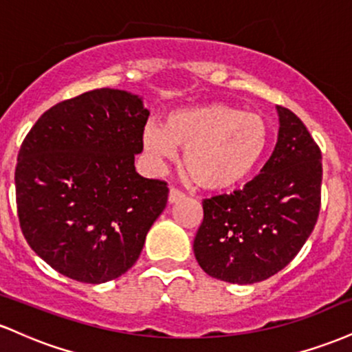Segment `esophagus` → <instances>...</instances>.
<instances>
[{
    "instance_id": "esophagus-1",
    "label": "esophagus",
    "mask_w": 352,
    "mask_h": 352,
    "mask_svg": "<svg viewBox=\"0 0 352 352\" xmlns=\"http://www.w3.org/2000/svg\"><path fill=\"white\" fill-rule=\"evenodd\" d=\"M184 193L180 192V190H177V188H170L168 190V204H177V201H180L182 199H184Z\"/></svg>"
}]
</instances>
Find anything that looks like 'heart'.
I'll return each mask as SVG.
<instances>
[{"label":"heart","instance_id":"1","mask_svg":"<svg viewBox=\"0 0 352 352\" xmlns=\"http://www.w3.org/2000/svg\"><path fill=\"white\" fill-rule=\"evenodd\" d=\"M144 151L164 165L184 148V168L201 188L227 190L260 167L272 145V127L263 116L227 102L177 109L164 125L145 124Z\"/></svg>","mask_w":352,"mask_h":352}]
</instances>
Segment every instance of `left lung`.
<instances>
[{
    "label": "left lung",
    "instance_id": "1",
    "mask_svg": "<svg viewBox=\"0 0 352 352\" xmlns=\"http://www.w3.org/2000/svg\"><path fill=\"white\" fill-rule=\"evenodd\" d=\"M276 109L278 142L261 173L241 190L201 201L193 253L217 280L252 285L273 276L300 253L318 221L321 151L300 117Z\"/></svg>",
    "mask_w": 352,
    "mask_h": 352
}]
</instances>
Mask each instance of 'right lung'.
Masks as SVG:
<instances>
[{"label": "right lung", "instance_id": "right-lung-1", "mask_svg": "<svg viewBox=\"0 0 352 352\" xmlns=\"http://www.w3.org/2000/svg\"><path fill=\"white\" fill-rule=\"evenodd\" d=\"M148 114L139 96L94 89L47 109L24 137L14 172L21 232L71 280L99 285L132 268L167 205V182L135 172Z\"/></svg>", "mask_w": 352, "mask_h": 352}]
</instances>
